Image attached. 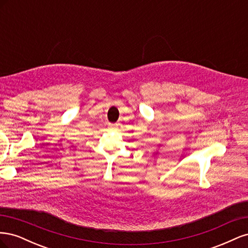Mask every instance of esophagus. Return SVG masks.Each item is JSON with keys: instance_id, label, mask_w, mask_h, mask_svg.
<instances>
[{"instance_id": "obj_1", "label": "esophagus", "mask_w": 248, "mask_h": 248, "mask_svg": "<svg viewBox=\"0 0 248 248\" xmlns=\"http://www.w3.org/2000/svg\"><path fill=\"white\" fill-rule=\"evenodd\" d=\"M118 127V124H108V128L109 129H116Z\"/></svg>"}]
</instances>
